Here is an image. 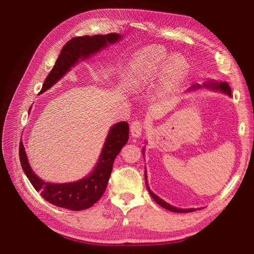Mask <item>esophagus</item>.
<instances>
[{
    "mask_svg": "<svg viewBox=\"0 0 254 254\" xmlns=\"http://www.w3.org/2000/svg\"><path fill=\"white\" fill-rule=\"evenodd\" d=\"M144 130L143 123L140 121H134L131 126H130V131H131V135L133 137H139L142 135Z\"/></svg>",
    "mask_w": 254,
    "mask_h": 254,
    "instance_id": "esophagus-1",
    "label": "esophagus"
}]
</instances>
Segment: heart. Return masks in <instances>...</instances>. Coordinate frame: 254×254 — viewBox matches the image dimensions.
<instances>
[{
  "label": "heart",
  "instance_id": "b5f03b06",
  "mask_svg": "<svg viewBox=\"0 0 254 254\" xmlns=\"http://www.w3.org/2000/svg\"><path fill=\"white\" fill-rule=\"evenodd\" d=\"M187 70V64L180 56L168 59L166 52L159 47H147L136 54L131 65V82L137 90L147 88L155 83L161 75L168 87L178 82Z\"/></svg>",
  "mask_w": 254,
  "mask_h": 254
}]
</instances>
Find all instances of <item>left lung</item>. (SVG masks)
I'll return each instance as SVG.
<instances>
[{
  "label": "left lung",
  "mask_w": 254,
  "mask_h": 254,
  "mask_svg": "<svg viewBox=\"0 0 254 254\" xmlns=\"http://www.w3.org/2000/svg\"><path fill=\"white\" fill-rule=\"evenodd\" d=\"M200 86L199 84H197V86H193V89H196V88H199ZM204 87H211L212 89H215V90H220L221 92H224V93H227L228 95H231V88H230V86L228 84V82H209V83H204ZM147 179V176H146V173H145V180ZM146 186H147V181H146ZM147 189H148V191L149 194L151 195V197L153 198V200H155L159 205H161L162 207H164V209L168 210V211H172V212H176V213H190V212H194L196 211V209H178V207H175L171 204H168L167 202H165L164 200H162L160 197H158L155 193H152V191L149 190L148 186H147Z\"/></svg>",
  "instance_id": "left-lung-1"
}]
</instances>
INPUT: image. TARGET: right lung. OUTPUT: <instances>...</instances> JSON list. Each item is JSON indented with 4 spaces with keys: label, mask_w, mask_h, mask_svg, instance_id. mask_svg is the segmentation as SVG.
Masks as SVG:
<instances>
[{
    "label": "right lung",
    "mask_w": 254,
    "mask_h": 254,
    "mask_svg": "<svg viewBox=\"0 0 254 254\" xmlns=\"http://www.w3.org/2000/svg\"><path fill=\"white\" fill-rule=\"evenodd\" d=\"M121 38L118 34L94 35L72 38L65 43L52 71L44 80L40 93L50 89L54 83L70 70L79 59H84L109 43L117 42ZM129 137V125L127 122L115 124L109 131L99 161L93 173L86 178L72 183H48L34 174L27 161L24 146L20 142L19 157L21 166L36 190L50 203L64 207L71 211L86 210L93 205L104 194L112 172L113 162Z\"/></svg>",
    "instance_id": "right-lung-1"
}]
</instances>
